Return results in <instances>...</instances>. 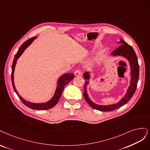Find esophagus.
I'll return each mask as SVG.
<instances>
[{
  "mask_svg": "<svg viewBox=\"0 0 150 150\" xmlns=\"http://www.w3.org/2000/svg\"><path fill=\"white\" fill-rule=\"evenodd\" d=\"M81 71L80 70H75L74 74L75 76H79L81 75Z\"/></svg>",
  "mask_w": 150,
  "mask_h": 150,
  "instance_id": "esophagus-1",
  "label": "esophagus"
}]
</instances>
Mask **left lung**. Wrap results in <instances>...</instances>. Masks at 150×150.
Here are the masks:
<instances>
[{"label":"left lung","mask_w":150,"mask_h":150,"mask_svg":"<svg viewBox=\"0 0 150 150\" xmlns=\"http://www.w3.org/2000/svg\"><path fill=\"white\" fill-rule=\"evenodd\" d=\"M120 41L118 42V43H122L119 47L117 49H115L111 55L113 56H122L124 57L125 59H127L129 62L130 69H131V80H130V85L127 91V93L121 99L118 103L112 105H97L93 103L91 101L87 94L86 91V86L89 83V80L90 79V73L88 71L85 72L83 74V76L84 78L86 80L85 85H84V91L83 96L86 102L93 109L98 110L100 111H103V112H110L114 110L117 109L123 105L126 104L129 100H130L133 96L135 91H136L137 87V83L139 79V65L138 62L137 57L136 54L133 50V48L128 45L127 43L125 42L123 39H120Z\"/></svg>","instance_id":"obj_1"}]
</instances>
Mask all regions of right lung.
Listing matches in <instances>:
<instances>
[{
    "mask_svg": "<svg viewBox=\"0 0 150 150\" xmlns=\"http://www.w3.org/2000/svg\"><path fill=\"white\" fill-rule=\"evenodd\" d=\"M37 37H32L29 39L27 40L24 42L23 44L19 48L18 50L17 51V54L15 55V57L13 59V64L12 65V74H11V80H12V86L13 88L14 91L15 92L17 93L18 95V98H20V100L22 101V102L26 105L27 107L30 108L31 109L33 110H49L50 108H52V107H55L56 104L58 103L59 101L60 96L64 91V87L66 85L68 84L69 82L72 80L74 78V74H65L64 75H62L60 78L57 81V88L55 90L54 95L50 100L45 103H32L30 102V101H28L25 100H24L23 98H22V96L18 94V91H17L15 84H14V80H13V74H14V70H15V67L16 65L17 64V61L19 57L21 56V55L23 54V52H24L27 48L29 46L31 43L33 42V41Z\"/></svg>",
    "mask_w": 150,
    "mask_h": 150,
    "instance_id": "obj_1",
    "label": "right lung"
}]
</instances>
